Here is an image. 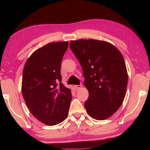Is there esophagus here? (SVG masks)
<instances>
[{
	"instance_id": "1",
	"label": "esophagus",
	"mask_w": 150,
	"mask_h": 150,
	"mask_svg": "<svg viewBox=\"0 0 150 150\" xmlns=\"http://www.w3.org/2000/svg\"><path fill=\"white\" fill-rule=\"evenodd\" d=\"M74 87L76 89H79V88H81L82 87V85H74Z\"/></svg>"
}]
</instances>
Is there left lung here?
<instances>
[{
	"label": "left lung",
	"instance_id": "1",
	"mask_svg": "<svg viewBox=\"0 0 150 150\" xmlns=\"http://www.w3.org/2000/svg\"><path fill=\"white\" fill-rule=\"evenodd\" d=\"M70 47L82 67L88 98L84 105L91 117H110L123 103L128 84L124 57L108 42L96 40L71 41Z\"/></svg>",
	"mask_w": 150,
	"mask_h": 150
}]
</instances>
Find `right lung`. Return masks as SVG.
Wrapping results in <instances>:
<instances>
[{"label": "right lung", "mask_w": 150, "mask_h": 150, "mask_svg": "<svg viewBox=\"0 0 150 150\" xmlns=\"http://www.w3.org/2000/svg\"><path fill=\"white\" fill-rule=\"evenodd\" d=\"M68 42L50 43L35 50L25 63L22 92L35 118L50 126L67 117L72 95L62 83L61 64Z\"/></svg>", "instance_id": "right-lung-1"}]
</instances>
